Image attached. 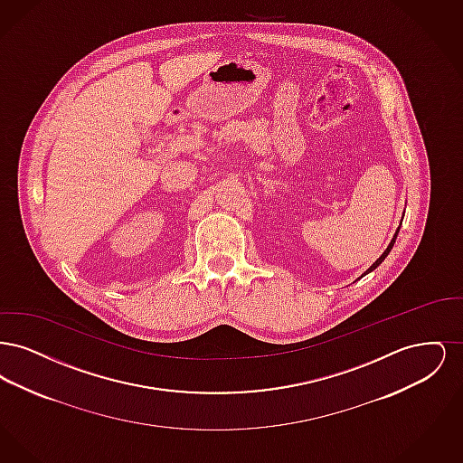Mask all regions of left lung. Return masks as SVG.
Here are the masks:
<instances>
[{
	"label": "left lung",
	"mask_w": 463,
	"mask_h": 463,
	"mask_svg": "<svg viewBox=\"0 0 463 463\" xmlns=\"http://www.w3.org/2000/svg\"><path fill=\"white\" fill-rule=\"evenodd\" d=\"M397 232H399V227H397L396 234H394V238H392V241L389 242V246H387V250H385V251H383V253H382V255H380V259H378V260H376V262H374V264L372 265V267H370V269H368V270H366V272H364V274H363V276H366V274H368V272H372V270H374V269H376V267H378V265L382 264V262H383V260H385V257H387V255H389V253H391V250H392V246H394V242H396ZM363 276H361V278H363Z\"/></svg>",
	"instance_id": "8db88e82"
}]
</instances>
